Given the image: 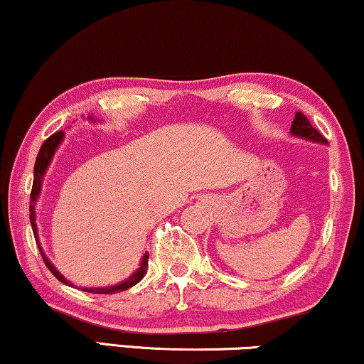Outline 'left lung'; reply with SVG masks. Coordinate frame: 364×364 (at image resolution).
<instances>
[{"label":"left lung","instance_id":"left-lung-1","mask_svg":"<svg viewBox=\"0 0 364 364\" xmlns=\"http://www.w3.org/2000/svg\"><path fill=\"white\" fill-rule=\"evenodd\" d=\"M291 133L294 136H299V138L315 141V143L326 144V139L323 138V136L320 134L312 124H310V121L307 119V117H305V114L300 113V112L296 113V118H294V121H292Z\"/></svg>","mask_w":364,"mask_h":364}]
</instances>
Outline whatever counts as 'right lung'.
<instances>
[{
    "label": "right lung",
    "mask_w": 364,
    "mask_h": 364,
    "mask_svg": "<svg viewBox=\"0 0 364 364\" xmlns=\"http://www.w3.org/2000/svg\"><path fill=\"white\" fill-rule=\"evenodd\" d=\"M62 139H64V131H57L55 134L49 136V138L44 141V144L41 146L38 159H36V164H34V182H33V191H31V207H29L31 215H29V217H31V225H33V231H34V236H36V241H38V245H39V236H38V226H36L34 203H36V200H38L39 193H41V186H42V178H44V173L47 171V167H49L50 161H52V156L55 154L57 147H59ZM39 251H41L42 259H44V262H46V266L49 267V271L54 274V276L59 279L60 282L67 284V286H73V284L68 282L67 279L55 269L54 264H52V262L47 259V256L44 255V251H42L41 245H39ZM147 257H149V255L144 252L143 261H141V266L138 267V269H136V272L131 274V276L121 284H117V286H109V287H83V291L92 292V294H114V292L126 291V289L136 286V284H138L141 279L144 277V274L147 271Z\"/></svg>",
    "instance_id": "obj_1"
}]
</instances>
